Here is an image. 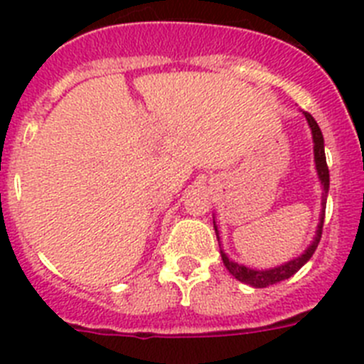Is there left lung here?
<instances>
[{
	"label": "left lung",
	"mask_w": 364,
	"mask_h": 364,
	"mask_svg": "<svg viewBox=\"0 0 364 364\" xmlns=\"http://www.w3.org/2000/svg\"><path fill=\"white\" fill-rule=\"evenodd\" d=\"M304 117H306L308 125H310L311 129V138H314V159H315V169H317V175H319L321 180V186H323V213H321V220H319V226H317V233H315L314 240L311 244L308 246V250H304L302 255H299L297 259L290 260V262H286V264L277 266V268H272V269H252V268H246L242 264H237L233 260L228 259V255L220 250V255H222V262L224 266L228 268V272L233 275L237 281L244 282V284H250L253 288H266V286H272V284H277V282L284 281V279H290L291 275L299 272L302 266L306 264L308 260L311 259V255L315 253L317 246H319V240H321V235H323V222H324V210H326V195H328V188H330V173H328V166H326V156H324V138L323 133H321L319 125L317 122L314 120L310 112H304ZM215 233H217V239H218V231L217 226H215Z\"/></svg>",
	"instance_id": "1"
}]
</instances>
